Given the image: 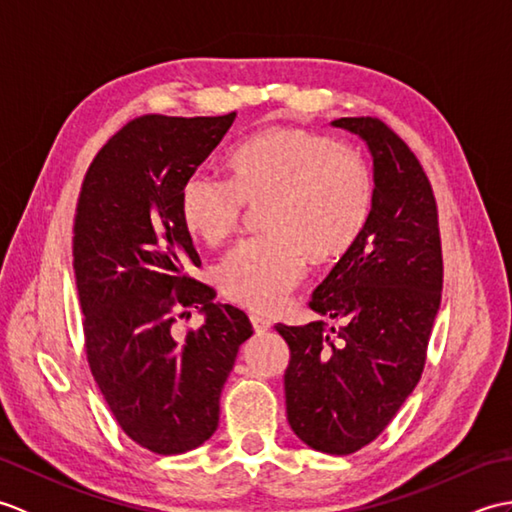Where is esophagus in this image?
<instances>
[{
  "label": "esophagus",
  "instance_id": "34e87169",
  "mask_svg": "<svg viewBox=\"0 0 512 512\" xmlns=\"http://www.w3.org/2000/svg\"><path fill=\"white\" fill-rule=\"evenodd\" d=\"M250 323H253V328H255V332L257 334H264V332H268L270 330V319H266L264 314H250Z\"/></svg>",
  "mask_w": 512,
  "mask_h": 512
}]
</instances>
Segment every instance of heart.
<instances>
[{
  "label": "heart",
  "instance_id": "obj_1",
  "mask_svg": "<svg viewBox=\"0 0 512 512\" xmlns=\"http://www.w3.org/2000/svg\"><path fill=\"white\" fill-rule=\"evenodd\" d=\"M231 184L193 173L180 189L187 231L209 246L237 233L246 206H264L262 239L239 244L217 284L239 306L270 312L312 264H332L361 242L376 202L369 162L356 149L303 127H266L228 156Z\"/></svg>",
  "mask_w": 512,
  "mask_h": 512
}]
</instances>
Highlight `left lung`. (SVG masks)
Masks as SVG:
<instances>
[{
	"instance_id": "left-lung-1",
	"label": "left lung",
	"mask_w": 512,
	"mask_h": 512,
	"mask_svg": "<svg viewBox=\"0 0 512 512\" xmlns=\"http://www.w3.org/2000/svg\"><path fill=\"white\" fill-rule=\"evenodd\" d=\"M334 127L365 140L376 202L350 253L312 292L310 308L341 321L277 325L290 347L284 374L292 431L321 453L376 440L422 376L442 297L438 206L420 160L372 116Z\"/></svg>"
}]
</instances>
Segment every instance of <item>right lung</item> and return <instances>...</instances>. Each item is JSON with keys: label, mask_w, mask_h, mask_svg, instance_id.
I'll use <instances>...</instances> for the list:
<instances>
[{"label": "right lung", "mask_w": 512, "mask_h": 512, "mask_svg": "<svg viewBox=\"0 0 512 512\" xmlns=\"http://www.w3.org/2000/svg\"><path fill=\"white\" fill-rule=\"evenodd\" d=\"M235 121L224 116L134 118L96 154L74 215V277L85 352L107 407L129 438L158 455L200 447L220 422V394L246 314L213 303L195 281L202 262L180 217V189ZM205 314L184 340L172 323ZM191 317V314H189Z\"/></svg>", "instance_id": "right-lung-1"}]
</instances>
